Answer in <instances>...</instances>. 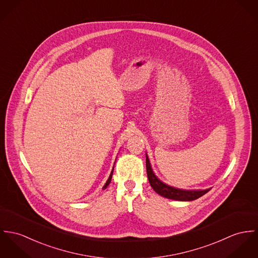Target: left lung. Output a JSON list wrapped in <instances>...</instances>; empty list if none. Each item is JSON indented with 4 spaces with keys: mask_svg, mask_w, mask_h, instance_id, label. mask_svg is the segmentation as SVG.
Instances as JSON below:
<instances>
[{
    "mask_svg": "<svg viewBox=\"0 0 258 258\" xmlns=\"http://www.w3.org/2000/svg\"><path fill=\"white\" fill-rule=\"evenodd\" d=\"M146 172L148 181L152 187V189L162 197L176 201H193L198 199L205 195L210 189L206 190H182L175 187L169 186L163 183L161 180L157 178V176L153 173V170L150 166V162L148 156L146 154Z\"/></svg>",
    "mask_w": 258,
    "mask_h": 258,
    "instance_id": "left-lung-1",
    "label": "left lung"
}]
</instances>
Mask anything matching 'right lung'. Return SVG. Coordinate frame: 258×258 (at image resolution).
<instances>
[{
	"label": "right lung",
	"instance_id": "add662e5",
	"mask_svg": "<svg viewBox=\"0 0 258 258\" xmlns=\"http://www.w3.org/2000/svg\"><path fill=\"white\" fill-rule=\"evenodd\" d=\"M114 169V168H113ZM113 171L114 170H112V172H111V174H110V177H109V179L107 180V182H106V184L104 185V187H103V189H106L108 186H109V184L111 183V180H112V176H113Z\"/></svg>",
	"mask_w": 258,
	"mask_h": 258
}]
</instances>
